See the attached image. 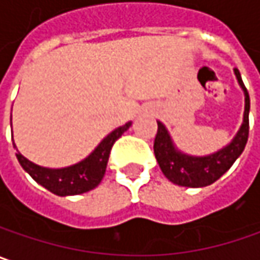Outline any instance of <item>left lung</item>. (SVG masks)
I'll return each instance as SVG.
<instances>
[{"label": "left lung", "mask_w": 260, "mask_h": 260, "mask_svg": "<svg viewBox=\"0 0 260 260\" xmlns=\"http://www.w3.org/2000/svg\"><path fill=\"white\" fill-rule=\"evenodd\" d=\"M237 81L244 92V116L243 123L233 141L223 148L209 156H190L179 151L174 144L171 135L161 122H157V134L154 138V156L160 166L163 175L171 182L181 187H206L218 181L238 159L247 144L249 138V112L250 99L243 84L238 69H234Z\"/></svg>", "instance_id": "1"}]
</instances>
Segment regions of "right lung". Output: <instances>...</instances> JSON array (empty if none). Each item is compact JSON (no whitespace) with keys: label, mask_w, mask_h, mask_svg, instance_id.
I'll return each instance as SVG.
<instances>
[{"label":"right lung","mask_w":260,"mask_h":260,"mask_svg":"<svg viewBox=\"0 0 260 260\" xmlns=\"http://www.w3.org/2000/svg\"><path fill=\"white\" fill-rule=\"evenodd\" d=\"M131 123L128 122L123 126H119L112 131L99 145L97 148L84 160L76 165H72L61 169H50L35 165L34 161L27 160L20 151L16 153V157L22 165L24 171L32 176L39 185L51 191L57 196H76L86 191L92 190L99 185L106 174L107 161L110 156V150L117 138L122 137L123 132L129 129ZM16 148V144H14Z\"/></svg>","instance_id":"add662e5"}]
</instances>
